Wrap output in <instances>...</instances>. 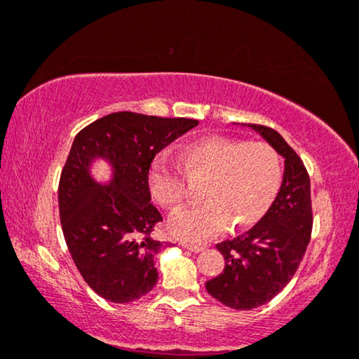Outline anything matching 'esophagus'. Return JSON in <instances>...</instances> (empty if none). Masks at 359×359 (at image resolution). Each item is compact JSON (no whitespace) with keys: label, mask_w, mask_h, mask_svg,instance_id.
Returning <instances> with one entry per match:
<instances>
[{"label":"esophagus","mask_w":359,"mask_h":359,"mask_svg":"<svg viewBox=\"0 0 359 359\" xmlns=\"http://www.w3.org/2000/svg\"><path fill=\"white\" fill-rule=\"evenodd\" d=\"M184 248H185V250H189V251H191V253H200V251L206 250L205 245H190V243H185V245H184Z\"/></svg>","instance_id":"34e87169"}]
</instances>
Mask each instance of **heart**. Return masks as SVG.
Returning <instances> with one entry per match:
<instances>
[{"label":"heart","mask_w":359,"mask_h":359,"mask_svg":"<svg viewBox=\"0 0 359 359\" xmlns=\"http://www.w3.org/2000/svg\"><path fill=\"white\" fill-rule=\"evenodd\" d=\"M180 163L158 154L148 170V187L165 210H177L187 196V177L205 179V201L175 212L169 231L185 242H206L227 231H243L263 219L280 187L279 154L264 142L206 137L187 145Z\"/></svg>","instance_id":"1"}]
</instances>
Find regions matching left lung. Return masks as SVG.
Instances as JSON below:
<instances>
[{
	"mask_svg": "<svg viewBox=\"0 0 359 359\" xmlns=\"http://www.w3.org/2000/svg\"><path fill=\"white\" fill-rule=\"evenodd\" d=\"M285 159L279 194L269 211L248 232L216 245L226 267L206 282L217 302L253 309L271 302L292 280L313 231L311 185L302 159L274 128L248 124Z\"/></svg>",
	"mask_w": 359,
	"mask_h": 359,
	"instance_id": "8db88e82",
	"label": "left lung"
}]
</instances>
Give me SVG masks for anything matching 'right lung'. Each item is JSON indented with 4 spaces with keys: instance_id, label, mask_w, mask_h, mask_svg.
Here are the masks:
<instances>
[{
    "instance_id": "add662e5",
    "label": "right lung",
    "mask_w": 359,
    "mask_h": 359,
    "mask_svg": "<svg viewBox=\"0 0 359 359\" xmlns=\"http://www.w3.org/2000/svg\"><path fill=\"white\" fill-rule=\"evenodd\" d=\"M198 126L185 117L122 111L92 122L74 138L60 179V217L80 276L112 303L135 302L158 282L151 232L163 216L151 203L148 170L154 156ZM96 157L113 168L109 184L89 174Z\"/></svg>"
}]
</instances>
